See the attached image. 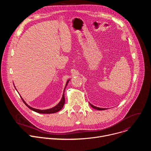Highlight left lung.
I'll list each match as a JSON object with an SVG mask.
<instances>
[{
  "instance_id": "obj_1",
  "label": "left lung",
  "mask_w": 151,
  "mask_h": 151,
  "mask_svg": "<svg viewBox=\"0 0 151 151\" xmlns=\"http://www.w3.org/2000/svg\"><path fill=\"white\" fill-rule=\"evenodd\" d=\"M90 104L91 105V106L92 107H93L94 109H97V110H104V109H103V108H100V107H98L94 106L92 105L91 103H90Z\"/></svg>"
}]
</instances>
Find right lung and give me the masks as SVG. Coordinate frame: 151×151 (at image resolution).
<instances>
[{
  "mask_svg": "<svg viewBox=\"0 0 151 151\" xmlns=\"http://www.w3.org/2000/svg\"><path fill=\"white\" fill-rule=\"evenodd\" d=\"M69 80L67 82V83L65 86V88H64V93H63V97H62V99L61 100V101H60V103L57 105L55 106V107H52V108H51V109H46V110H40V109H35V108H33V107L29 106L27 104H26V103L23 100V99H22V97H21V99H22V100L23 101V102L24 103V104L29 107V109H30L31 110L36 112H37V113H39V114H53V113H55V112H58L59 111H60L62 107H63L64 104V103H65V99H64V90H65L66 89V87H67L68 85V83L69 82Z\"/></svg>",
  "mask_w": 151,
  "mask_h": 151,
  "instance_id": "1",
  "label": "right lung"
}]
</instances>
